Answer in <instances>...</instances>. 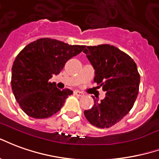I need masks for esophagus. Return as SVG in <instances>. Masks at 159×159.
<instances>
[{"label": "esophagus", "mask_w": 159, "mask_h": 159, "mask_svg": "<svg viewBox=\"0 0 159 159\" xmlns=\"http://www.w3.org/2000/svg\"><path fill=\"white\" fill-rule=\"evenodd\" d=\"M74 93H75V95H76V96H78V97H82V96L84 95L82 92H80V91H75Z\"/></svg>", "instance_id": "esophagus-1"}]
</instances>
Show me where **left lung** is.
<instances>
[{"instance_id":"obj_1","label":"left lung","mask_w":159,"mask_h":159,"mask_svg":"<svg viewBox=\"0 0 159 159\" xmlns=\"http://www.w3.org/2000/svg\"><path fill=\"white\" fill-rule=\"evenodd\" d=\"M89 62L95 70L94 81L106 91L84 114L91 125L109 128L128 114L138 95L140 75L134 60L119 48L110 45L84 47Z\"/></svg>"}]
</instances>
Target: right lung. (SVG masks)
Returning a JSON list of instances; mask_svg holds the SVG:
<instances>
[{"label":"right lung","mask_w":159,"mask_h":159,"mask_svg":"<svg viewBox=\"0 0 159 159\" xmlns=\"http://www.w3.org/2000/svg\"><path fill=\"white\" fill-rule=\"evenodd\" d=\"M84 47L42 38L21 51L11 68V84L16 100L27 115L45 119L62 108L73 91L60 90L49 80L59 75L66 62Z\"/></svg>","instance_id":"add662e5"}]
</instances>
